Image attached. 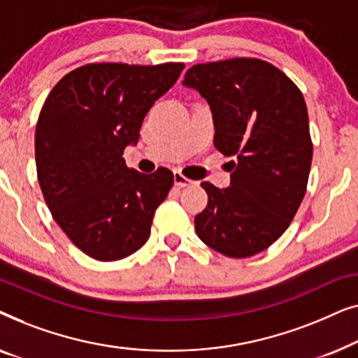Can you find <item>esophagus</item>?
<instances>
[{
	"label": "esophagus",
	"mask_w": 358,
	"mask_h": 358,
	"mask_svg": "<svg viewBox=\"0 0 358 358\" xmlns=\"http://www.w3.org/2000/svg\"><path fill=\"white\" fill-rule=\"evenodd\" d=\"M174 184L178 185V187H187V185H190V184H195V182H194V180H190V179L185 178L184 174H180V173H174Z\"/></svg>",
	"instance_id": "1"
}]
</instances>
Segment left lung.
I'll return each instance as SVG.
<instances>
[{
	"mask_svg": "<svg viewBox=\"0 0 358 358\" xmlns=\"http://www.w3.org/2000/svg\"><path fill=\"white\" fill-rule=\"evenodd\" d=\"M182 86L207 101L215 148L229 163V187L202 182L208 205L195 217L197 236L223 256L264 251L292 223L306 192L313 143L301 91L257 58L194 65Z\"/></svg>",
	"mask_w": 358,
	"mask_h": 358,
	"instance_id": "8db88e82",
	"label": "left lung"
}]
</instances>
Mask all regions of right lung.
<instances>
[{
  "mask_svg": "<svg viewBox=\"0 0 358 358\" xmlns=\"http://www.w3.org/2000/svg\"><path fill=\"white\" fill-rule=\"evenodd\" d=\"M184 63H92L62 78L36 127V166L52 217L97 261H119L150 238L156 208L174 184L169 169L141 174L122 153Z\"/></svg>",
  "mask_w": 358,
  "mask_h": 358,
  "instance_id": "obj_1",
  "label": "right lung"
}]
</instances>
